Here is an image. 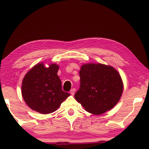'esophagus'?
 I'll use <instances>...</instances> for the list:
<instances>
[{
    "label": "esophagus",
    "mask_w": 149,
    "mask_h": 149,
    "mask_svg": "<svg viewBox=\"0 0 149 149\" xmlns=\"http://www.w3.org/2000/svg\"><path fill=\"white\" fill-rule=\"evenodd\" d=\"M75 89H74V88H73V89L70 90V94H71L72 95H74L75 93Z\"/></svg>",
    "instance_id": "1"
}]
</instances>
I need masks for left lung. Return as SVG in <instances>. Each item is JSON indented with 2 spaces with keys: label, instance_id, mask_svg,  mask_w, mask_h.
<instances>
[{
  "label": "left lung",
  "instance_id": "obj_1",
  "mask_svg": "<svg viewBox=\"0 0 149 149\" xmlns=\"http://www.w3.org/2000/svg\"><path fill=\"white\" fill-rule=\"evenodd\" d=\"M79 76L80 87L74 97L88 112L102 114L120 100L123 84L114 67L100 63L84 64L81 67Z\"/></svg>",
  "mask_w": 149,
  "mask_h": 149
}]
</instances>
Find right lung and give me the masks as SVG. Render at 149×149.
Masks as SVG:
<instances>
[{
  "label": "right lung",
  "instance_id": "add662e5",
  "mask_svg": "<svg viewBox=\"0 0 149 149\" xmlns=\"http://www.w3.org/2000/svg\"><path fill=\"white\" fill-rule=\"evenodd\" d=\"M59 65L50 64L45 67L38 63L25 75L22 95L27 105L42 114L54 112L70 95L63 91L61 80L57 75Z\"/></svg>",
  "mask_w": 149,
  "mask_h": 149
}]
</instances>
